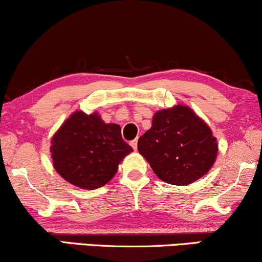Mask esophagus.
Here are the masks:
<instances>
[{
	"label": "esophagus",
	"instance_id": "obj_1",
	"mask_svg": "<svg viewBox=\"0 0 262 262\" xmlns=\"http://www.w3.org/2000/svg\"><path fill=\"white\" fill-rule=\"evenodd\" d=\"M130 145H132V147H133L134 150H137V149H138V140H137V139L132 140V141H130Z\"/></svg>",
	"mask_w": 262,
	"mask_h": 262
}]
</instances>
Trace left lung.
<instances>
[{
  "instance_id": "8db88e82",
  "label": "left lung",
  "mask_w": 262,
  "mask_h": 262,
  "mask_svg": "<svg viewBox=\"0 0 262 262\" xmlns=\"http://www.w3.org/2000/svg\"><path fill=\"white\" fill-rule=\"evenodd\" d=\"M138 150L161 181L188 185L210 171L219 146L209 125L189 107L178 105L155 113Z\"/></svg>"
}]
</instances>
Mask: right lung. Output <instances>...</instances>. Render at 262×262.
Instances as JSON below:
<instances>
[{
  "instance_id": "right-lung-1",
  "label": "right lung",
  "mask_w": 262,
  "mask_h": 262,
  "mask_svg": "<svg viewBox=\"0 0 262 262\" xmlns=\"http://www.w3.org/2000/svg\"><path fill=\"white\" fill-rule=\"evenodd\" d=\"M132 151L118 124H106L96 113L81 111L63 123L51 146L56 171L71 184L88 190L105 185Z\"/></svg>"
}]
</instances>
